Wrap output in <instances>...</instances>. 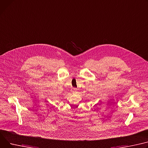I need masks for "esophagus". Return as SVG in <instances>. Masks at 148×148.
I'll list each match as a JSON object with an SVG mask.
<instances>
[{"label": "esophagus", "mask_w": 148, "mask_h": 148, "mask_svg": "<svg viewBox=\"0 0 148 148\" xmlns=\"http://www.w3.org/2000/svg\"><path fill=\"white\" fill-rule=\"evenodd\" d=\"M73 94H76L77 93V88H74L73 89Z\"/></svg>", "instance_id": "1"}]
</instances>
